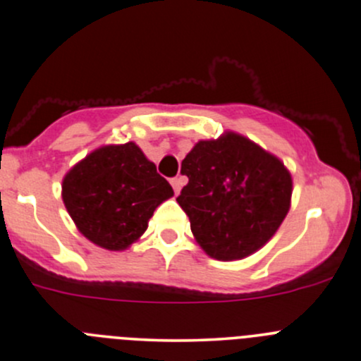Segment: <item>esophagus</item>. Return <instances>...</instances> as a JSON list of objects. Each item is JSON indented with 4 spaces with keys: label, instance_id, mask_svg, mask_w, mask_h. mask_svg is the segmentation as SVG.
Instances as JSON below:
<instances>
[{
    "label": "esophagus",
    "instance_id": "1",
    "mask_svg": "<svg viewBox=\"0 0 361 361\" xmlns=\"http://www.w3.org/2000/svg\"><path fill=\"white\" fill-rule=\"evenodd\" d=\"M170 184H172V188H173V191H176V194H179L180 189H182V184H184V179H182V177H173V179L170 180Z\"/></svg>",
    "mask_w": 361,
    "mask_h": 361
}]
</instances>
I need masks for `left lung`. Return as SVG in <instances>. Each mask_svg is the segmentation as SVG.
I'll return each instance as SVG.
<instances>
[{
    "label": "left lung",
    "instance_id": "8db88e82",
    "mask_svg": "<svg viewBox=\"0 0 361 361\" xmlns=\"http://www.w3.org/2000/svg\"><path fill=\"white\" fill-rule=\"evenodd\" d=\"M188 176L177 202L209 257L237 261L261 249L290 209L291 176L254 141L225 133L197 141L182 160Z\"/></svg>",
    "mask_w": 361,
    "mask_h": 361
}]
</instances>
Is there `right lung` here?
<instances>
[{
  "label": "right lung",
  "instance_id": "right-lung-1",
  "mask_svg": "<svg viewBox=\"0 0 361 361\" xmlns=\"http://www.w3.org/2000/svg\"><path fill=\"white\" fill-rule=\"evenodd\" d=\"M172 196V185L133 141L97 148L63 179V201L76 228L107 250L136 242L157 206Z\"/></svg>",
  "mask_w": 361,
  "mask_h": 361
}]
</instances>
